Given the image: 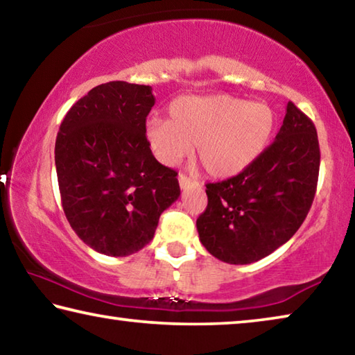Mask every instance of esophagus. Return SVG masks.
I'll list each match as a JSON object with an SVG mask.
<instances>
[{"label": "esophagus", "mask_w": 355, "mask_h": 355, "mask_svg": "<svg viewBox=\"0 0 355 355\" xmlns=\"http://www.w3.org/2000/svg\"><path fill=\"white\" fill-rule=\"evenodd\" d=\"M178 183H180V188L184 191L186 188H189V186L194 183V180L189 178L188 175H184V173H180V175H178Z\"/></svg>", "instance_id": "34e87169"}]
</instances>
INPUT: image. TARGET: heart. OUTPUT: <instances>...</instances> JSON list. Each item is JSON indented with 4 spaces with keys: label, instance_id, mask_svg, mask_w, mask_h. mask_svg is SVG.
Listing matches in <instances>:
<instances>
[{
    "label": "heart",
    "instance_id": "1",
    "mask_svg": "<svg viewBox=\"0 0 355 355\" xmlns=\"http://www.w3.org/2000/svg\"><path fill=\"white\" fill-rule=\"evenodd\" d=\"M169 116L147 122V142L156 158L175 164L194 146L197 163L219 178L236 175L254 163L277 125L269 105L230 95L182 97L171 105Z\"/></svg>",
    "mask_w": 355,
    "mask_h": 355
}]
</instances>
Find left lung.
Wrapping results in <instances>:
<instances>
[{
  "label": "left lung",
  "instance_id": "1",
  "mask_svg": "<svg viewBox=\"0 0 355 355\" xmlns=\"http://www.w3.org/2000/svg\"><path fill=\"white\" fill-rule=\"evenodd\" d=\"M320 158L313 122L288 101L271 146L238 175L207 184L208 205L197 219L200 243L230 264H249L272 254L307 218Z\"/></svg>",
  "mask_w": 355,
  "mask_h": 355
}]
</instances>
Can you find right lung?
<instances>
[{"label":"right lung","mask_w":355,"mask_h":355,"mask_svg":"<svg viewBox=\"0 0 355 355\" xmlns=\"http://www.w3.org/2000/svg\"><path fill=\"white\" fill-rule=\"evenodd\" d=\"M152 87L110 81L65 114L55 161L62 208L89 248L127 257L153 239L180 196L178 173L156 161L146 136Z\"/></svg>","instance_id":"1"}]
</instances>
